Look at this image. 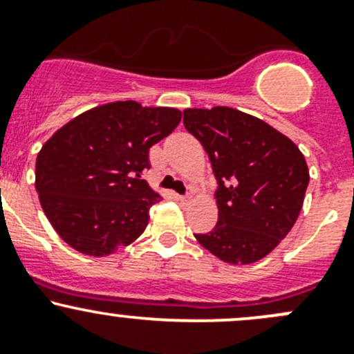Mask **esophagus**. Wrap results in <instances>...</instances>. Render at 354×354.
Returning a JSON list of instances; mask_svg holds the SVG:
<instances>
[{
    "mask_svg": "<svg viewBox=\"0 0 354 354\" xmlns=\"http://www.w3.org/2000/svg\"><path fill=\"white\" fill-rule=\"evenodd\" d=\"M177 199L178 201H182V203H185L189 199V196H182V194H177Z\"/></svg>",
    "mask_w": 354,
    "mask_h": 354,
    "instance_id": "esophagus-1",
    "label": "esophagus"
}]
</instances>
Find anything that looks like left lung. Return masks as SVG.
I'll use <instances>...</instances> for the list:
<instances>
[{"instance_id": "obj_1", "label": "left lung", "mask_w": 354, "mask_h": 354, "mask_svg": "<svg viewBox=\"0 0 354 354\" xmlns=\"http://www.w3.org/2000/svg\"><path fill=\"white\" fill-rule=\"evenodd\" d=\"M184 125L208 153L218 182V222L194 237L225 263L261 260L301 212L310 182L303 153L267 122L229 106L187 108Z\"/></svg>"}]
</instances>
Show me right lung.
<instances>
[{
    "label": "right lung",
    "instance_id": "obj_1",
    "mask_svg": "<svg viewBox=\"0 0 354 354\" xmlns=\"http://www.w3.org/2000/svg\"><path fill=\"white\" fill-rule=\"evenodd\" d=\"M177 108L136 101L87 110L58 129L36 160V191L58 236L89 257L134 243L158 203L142 174L149 148L180 122Z\"/></svg>",
    "mask_w": 354,
    "mask_h": 354
}]
</instances>
